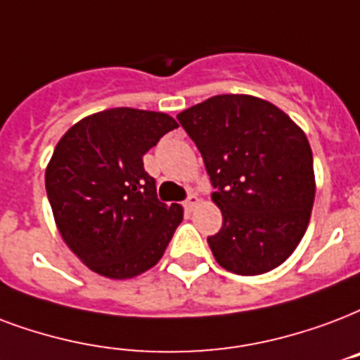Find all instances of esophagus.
Returning <instances> with one entry per match:
<instances>
[{
    "label": "esophagus",
    "mask_w": 360,
    "mask_h": 360,
    "mask_svg": "<svg viewBox=\"0 0 360 360\" xmlns=\"http://www.w3.org/2000/svg\"><path fill=\"white\" fill-rule=\"evenodd\" d=\"M198 202H200L198 196H196V194H191V196L185 200V210L192 211L194 207H196V205H198Z\"/></svg>",
    "instance_id": "esophagus-1"
}]
</instances>
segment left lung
<instances>
[{
  "label": "left lung",
  "instance_id": "1",
  "mask_svg": "<svg viewBox=\"0 0 360 360\" xmlns=\"http://www.w3.org/2000/svg\"><path fill=\"white\" fill-rule=\"evenodd\" d=\"M204 158L223 213L207 238L224 270L260 276L289 259L306 234L315 200L311 147L304 130L270 101L221 94L177 115Z\"/></svg>",
  "mask_w": 360,
  "mask_h": 360
}]
</instances>
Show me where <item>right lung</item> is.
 <instances>
[{
    "label": "right lung",
    "instance_id": "1",
    "mask_svg": "<svg viewBox=\"0 0 360 360\" xmlns=\"http://www.w3.org/2000/svg\"><path fill=\"white\" fill-rule=\"evenodd\" d=\"M158 111L115 107L71 126L45 169L46 196L65 245L109 279H131L158 264L183 221L179 204L156 200L143 155L177 128Z\"/></svg>",
    "mask_w": 360,
    "mask_h": 360
}]
</instances>
